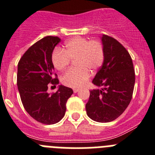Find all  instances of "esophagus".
<instances>
[{"instance_id":"obj_1","label":"esophagus","mask_w":155,"mask_h":155,"mask_svg":"<svg viewBox=\"0 0 155 155\" xmlns=\"http://www.w3.org/2000/svg\"><path fill=\"white\" fill-rule=\"evenodd\" d=\"M79 89H73V92L75 93V94H76V93H77V92H79Z\"/></svg>"}]
</instances>
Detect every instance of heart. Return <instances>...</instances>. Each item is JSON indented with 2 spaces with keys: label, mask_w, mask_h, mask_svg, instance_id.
<instances>
[{
  "label": "heart",
  "mask_w": 155,
  "mask_h": 155,
  "mask_svg": "<svg viewBox=\"0 0 155 155\" xmlns=\"http://www.w3.org/2000/svg\"><path fill=\"white\" fill-rule=\"evenodd\" d=\"M75 58L77 68L68 70L61 76V83L67 87L79 88L88 81L91 76L90 70L95 72L103 64V45L97 40L90 41L83 37H76L65 43L64 50L56 48L51 56L53 65L58 70L65 68L70 59Z\"/></svg>",
  "instance_id": "heart-1"
}]
</instances>
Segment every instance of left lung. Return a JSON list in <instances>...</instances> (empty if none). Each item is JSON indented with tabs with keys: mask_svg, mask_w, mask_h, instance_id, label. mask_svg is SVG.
Wrapping results in <instances>:
<instances>
[{
	"mask_svg": "<svg viewBox=\"0 0 155 155\" xmlns=\"http://www.w3.org/2000/svg\"><path fill=\"white\" fill-rule=\"evenodd\" d=\"M103 64L92 83L101 89L90 91L87 114L94 121L109 122L124 112L131 101L135 72L127 50L113 37L103 35Z\"/></svg>",
	"mask_w": 155,
	"mask_h": 155,
	"instance_id": "1",
	"label": "left lung"
}]
</instances>
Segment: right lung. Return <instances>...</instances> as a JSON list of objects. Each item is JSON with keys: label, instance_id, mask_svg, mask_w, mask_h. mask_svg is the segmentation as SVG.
I'll use <instances>...</instances> for the list:
<instances>
[{"label": "right lung", "instance_id": "1", "mask_svg": "<svg viewBox=\"0 0 155 155\" xmlns=\"http://www.w3.org/2000/svg\"><path fill=\"white\" fill-rule=\"evenodd\" d=\"M60 41L58 37H44L31 46L18 64L17 85L24 108L35 120L46 125L55 124L64 117L67 101L73 94L63 85H59L57 92H48L51 84L59 83L51 56Z\"/></svg>", "mask_w": 155, "mask_h": 155}]
</instances>
